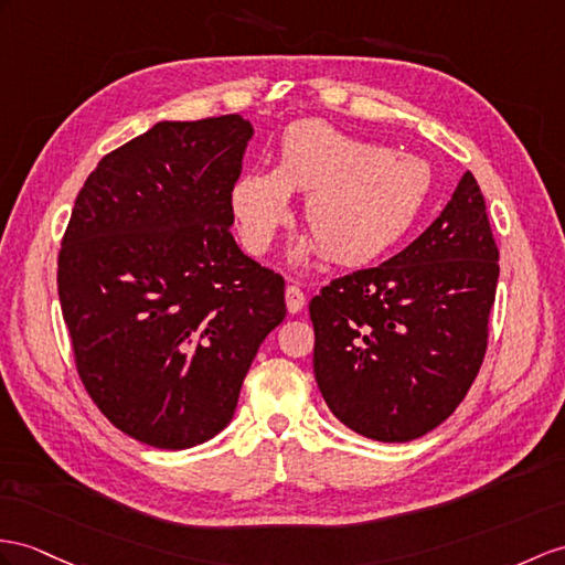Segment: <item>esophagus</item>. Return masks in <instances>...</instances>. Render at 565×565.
Here are the masks:
<instances>
[{
  "label": "esophagus",
  "mask_w": 565,
  "mask_h": 565,
  "mask_svg": "<svg viewBox=\"0 0 565 565\" xmlns=\"http://www.w3.org/2000/svg\"><path fill=\"white\" fill-rule=\"evenodd\" d=\"M285 305H287V311H290V313H299L301 309H305V305H307V297H305V292L299 290V287L287 285Z\"/></svg>",
  "instance_id": "esophagus-1"
}]
</instances>
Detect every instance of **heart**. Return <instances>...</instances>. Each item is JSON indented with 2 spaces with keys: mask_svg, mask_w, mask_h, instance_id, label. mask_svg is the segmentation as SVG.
Instances as JSON below:
<instances>
[{
  "mask_svg": "<svg viewBox=\"0 0 565 565\" xmlns=\"http://www.w3.org/2000/svg\"><path fill=\"white\" fill-rule=\"evenodd\" d=\"M429 189L422 158L305 119L285 129L273 170H244L232 182L230 205L246 249L264 254L290 223L292 191L307 194L311 235L292 246V264L328 252L338 264L364 266L403 242Z\"/></svg>",
  "mask_w": 565,
  "mask_h": 565,
  "instance_id": "obj_1",
  "label": "heart"
}]
</instances>
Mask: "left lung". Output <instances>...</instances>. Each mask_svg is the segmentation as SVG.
Returning <instances> with one entry per match:
<instances>
[{"instance_id":"left-lung-1","label":"left lung","mask_w":565,"mask_h":565,"mask_svg":"<svg viewBox=\"0 0 565 565\" xmlns=\"http://www.w3.org/2000/svg\"><path fill=\"white\" fill-rule=\"evenodd\" d=\"M497 282L484 196L465 172L441 215L407 249L311 299L313 376L330 412L383 444L436 429L484 360Z\"/></svg>"}]
</instances>
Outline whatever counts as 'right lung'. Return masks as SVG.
<instances>
[{
	"label": "right lung",
	"mask_w": 565,
	"mask_h": 565,
	"mask_svg": "<svg viewBox=\"0 0 565 565\" xmlns=\"http://www.w3.org/2000/svg\"><path fill=\"white\" fill-rule=\"evenodd\" d=\"M254 136L239 115L158 121L78 191L57 287L78 376L136 441L182 450L235 417L285 280L232 237L230 189Z\"/></svg>",
	"instance_id": "add662e5"
}]
</instances>
